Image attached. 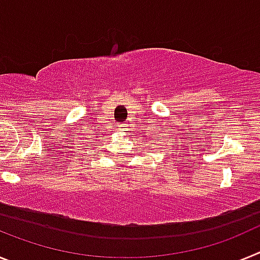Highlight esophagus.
I'll return each mask as SVG.
<instances>
[{
    "label": "esophagus",
    "mask_w": 260,
    "mask_h": 260,
    "mask_svg": "<svg viewBox=\"0 0 260 260\" xmlns=\"http://www.w3.org/2000/svg\"><path fill=\"white\" fill-rule=\"evenodd\" d=\"M119 130H121V132H123V133L128 132L127 125H126V123H121V125H119Z\"/></svg>",
    "instance_id": "obj_1"
}]
</instances>
